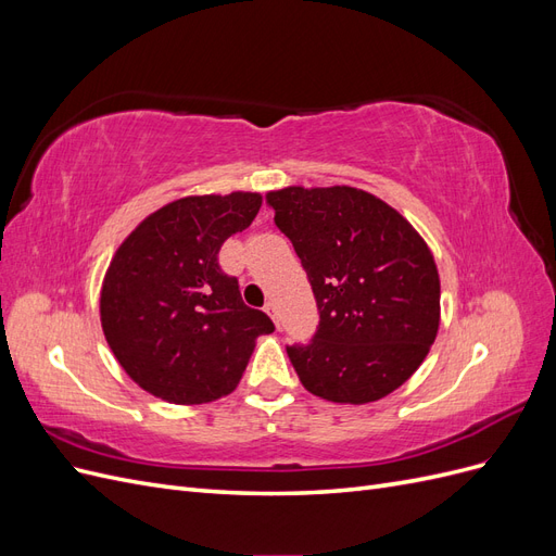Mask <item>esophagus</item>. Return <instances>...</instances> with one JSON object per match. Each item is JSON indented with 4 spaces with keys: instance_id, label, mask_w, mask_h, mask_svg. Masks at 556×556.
<instances>
[{
    "instance_id": "obj_1",
    "label": "esophagus",
    "mask_w": 556,
    "mask_h": 556,
    "mask_svg": "<svg viewBox=\"0 0 556 556\" xmlns=\"http://www.w3.org/2000/svg\"><path fill=\"white\" fill-rule=\"evenodd\" d=\"M264 311L271 315V319L276 323V327H280V319H278V311H276V304L274 301H266V306H264Z\"/></svg>"
}]
</instances>
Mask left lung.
I'll return each mask as SVG.
<instances>
[{"label": "left lung", "instance_id": "1", "mask_svg": "<svg viewBox=\"0 0 556 556\" xmlns=\"http://www.w3.org/2000/svg\"><path fill=\"white\" fill-rule=\"evenodd\" d=\"M276 227L308 276L319 323L288 345L301 384L368 403L406 382L439 331L441 280L422 237L378 197L348 185L268 192Z\"/></svg>", "mask_w": 556, "mask_h": 556}]
</instances>
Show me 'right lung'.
Segmentation results:
<instances>
[{
	"label": "right lung",
	"mask_w": 556,
	"mask_h": 556,
	"mask_svg": "<svg viewBox=\"0 0 556 556\" xmlns=\"http://www.w3.org/2000/svg\"><path fill=\"white\" fill-rule=\"evenodd\" d=\"M262 197H185L148 215L117 248L102 288L115 359L146 392L206 403L239 384L255 339L276 327L243 304L217 255L260 213Z\"/></svg>",
	"instance_id": "obj_1"
}]
</instances>
